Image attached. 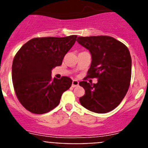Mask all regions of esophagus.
<instances>
[{
	"label": "esophagus",
	"instance_id": "1",
	"mask_svg": "<svg viewBox=\"0 0 148 148\" xmlns=\"http://www.w3.org/2000/svg\"><path fill=\"white\" fill-rule=\"evenodd\" d=\"M78 84H79V82H78V81L73 80V84H72V87H77V86H78Z\"/></svg>",
	"mask_w": 148,
	"mask_h": 148
}]
</instances>
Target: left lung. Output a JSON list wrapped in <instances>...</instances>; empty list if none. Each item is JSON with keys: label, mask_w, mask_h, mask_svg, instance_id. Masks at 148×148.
<instances>
[{"label": "left lung", "mask_w": 148, "mask_h": 148, "mask_svg": "<svg viewBox=\"0 0 148 148\" xmlns=\"http://www.w3.org/2000/svg\"><path fill=\"white\" fill-rule=\"evenodd\" d=\"M77 42L91 54L87 77L98 78L93 84L86 81L79 82L85 90L79 101L94 113H108L121 103L130 86L132 60L129 49L110 36L78 37Z\"/></svg>", "instance_id": "1"}]
</instances>
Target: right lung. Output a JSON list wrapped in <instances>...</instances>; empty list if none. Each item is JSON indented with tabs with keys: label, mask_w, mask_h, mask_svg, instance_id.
Segmentation results:
<instances>
[{
	"label": "right lung",
	"mask_w": 148,
	"mask_h": 148,
	"mask_svg": "<svg viewBox=\"0 0 148 148\" xmlns=\"http://www.w3.org/2000/svg\"><path fill=\"white\" fill-rule=\"evenodd\" d=\"M76 35L35 38L22 46L15 55L12 78L21 104L31 113L43 114L54 109L63 92L72 85V79L52 78V70L61 65Z\"/></svg>",
	"instance_id": "right-lung-1"
}]
</instances>
